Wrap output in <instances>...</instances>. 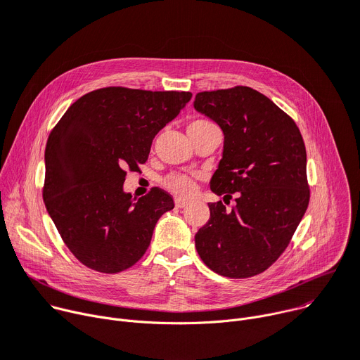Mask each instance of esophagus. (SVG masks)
I'll use <instances>...</instances> for the list:
<instances>
[{
  "instance_id": "obj_1",
  "label": "esophagus",
  "mask_w": 360,
  "mask_h": 360,
  "mask_svg": "<svg viewBox=\"0 0 360 360\" xmlns=\"http://www.w3.org/2000/svg\"><path fill=\"white\" fill-rule=\"evenodd\" d=\"M175 205H176V208H185V207H188V202H185L182 200H176Z\"/></svg>"
}]
</instances>
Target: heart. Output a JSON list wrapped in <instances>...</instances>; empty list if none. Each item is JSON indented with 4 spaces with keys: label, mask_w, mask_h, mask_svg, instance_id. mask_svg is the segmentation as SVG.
Wrapping results in <instances>:
<instances>
[{
    "label": "heart",
    "mask_w": 360,
    "mask_h": 360,
    "mask_svg": "<svg viewBox=\"0 0 360 360\" xmlns=\"http://www.w3.org/2000/svg\"><path fill=\"white\" fill-rule=\"evenodd\" d=\"M208 126H212V123L207 122V120H195V122L189 124L188 131L197 130V129H204V127H208ZM162 185H163V188L169 191L172 195L178 197L179 200H188L197 193L195 179L185 175V174H169V175H166L162 179Z\"/></svg>",
    "instance_id": "b5f03b06"
}]
</instances>
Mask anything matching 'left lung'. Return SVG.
<instances>
[{"label": "left lung", "instance_id": "obj_1", "mask_svg": "<svg viewBox=\"0 0 360 360\" xmlns=\"http://www.w3.org/2000/svg\"><path fill=\"white\" fill-rule=\"evenodd\" d=\"M194 107L224 133L223 158L210 188L231 211L210 202V220L195 234L205 265L227 278L266 271L290 245L308 207L307 152L294 120L249 86L204 91Z\"/></svg>", "mask_w": 360, "mask_h": 360}]
</instances>
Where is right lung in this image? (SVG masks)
Instances as JSON below:
<instances>
[{
	"label": "right lung",
	"instance_id": "add662e5",
	"mask_svg": "<svg viewBox=\"0 0 360 360\" xmlns=\"http://www.w3.org/2000/svg\"><path fill=\"white\" fill-rule=\"evenodd\" d=\"M191 92L107 86L72 104L46 143L43 200L62 240L103 274L133 266L148 250L162 214L174 208L160 188L139 200L124 193L126 171L149 158L155 136Z\"/></svg>",
	"mask_w": 360,
	"mask_h": 360
}]
</instances>
